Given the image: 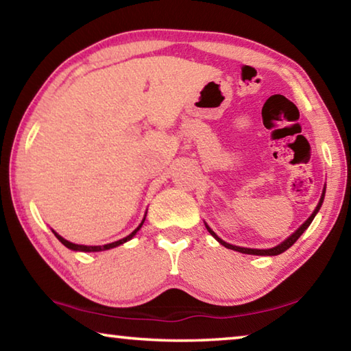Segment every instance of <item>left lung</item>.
<instances>
[{
  "mask_svg": "<svg viewBox=\"0 0 351 351\" xmlns=\"http://www.w3.org/2000/svg\"><path fill=\"white\" fill-rule=\"evenodd\" d=\"M324 197H325V190H324V193H322V197H320V201H319V204H317V207L316 209H314V212L311 213V217L306 219V221L300 226L299 229L295 230V232L289 237L288 240H285L283 243H280V245L278 246H276V247H271V249H249V247H240V246H234V245H229V243H226V241H223L221 239H218L217 237V234L213 232V230L209 228V226H206L207 228V230H209L210 232V235H213L215 237V239L221 243L223 246H226L228 249H232V251H237V252H241V254H251V255H278V254H282V252H285L287 251L288 247H291L294 245V243L299 240V237L305 232V230L308 229V226L311 224V221H313V218L316 217V213L319 212V209H320V206H322V203H324Z\"/></svg>",
  "mask_w": 351,
  "mask_h": 351,
  "instance_id": "8db88e82",
  "label": "left lung"
}]
</instances>
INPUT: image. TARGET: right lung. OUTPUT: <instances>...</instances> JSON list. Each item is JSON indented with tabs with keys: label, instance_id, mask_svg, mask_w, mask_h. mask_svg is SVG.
Here are the masks:
<instances>
[{
	"label": "right lung",
	"instance_id": "add662e5",
	"mask_svg": "<svg viewBox=\"0 0 351 351\" xmlns=\"http://www.w3.org/2000/svg\"><path fill=\"white\" fill-rule=\"evenodd\" d=\"M145 219V218H144ZM144 223V221H142ZM142 223L138 226V228H136L132 234H130L128 237H125V239H122V240H119V241H114V243H110V245H104V246H83V245H75V243H71V241H68V240H64L63 237H60L58 234H56L54 230H52V232L56 234V237L58 240H60L64 246L66 247H69V249H73V251H82V252H99V251H105V249H111V247H116V246H119V245H122V243H125V241H128V240H132L133 237H134V234L138 232V230L141 229V226H142Z\"/></svg>",
	"mask_w": 351,
	"mask_h": 351
}]
</instances>
